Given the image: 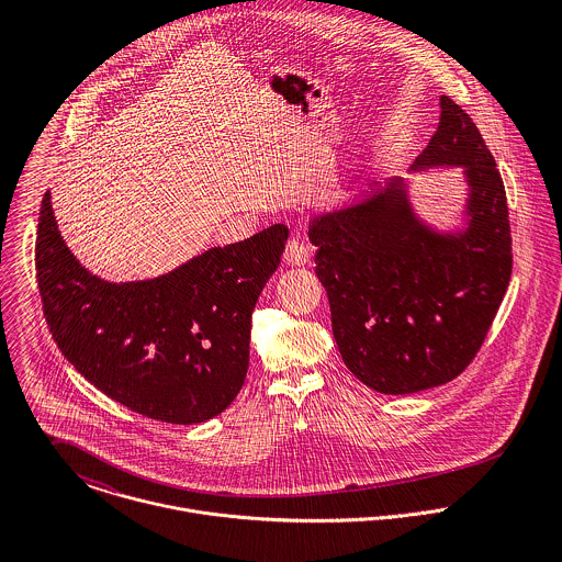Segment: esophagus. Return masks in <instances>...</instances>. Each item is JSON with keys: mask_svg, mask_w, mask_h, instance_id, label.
I'll use <instances>...</instances> for the list:
<instances>
[{"mask_svg": "<svg viewBox=\"0 0 562 562\" xmlns=\"http://www.w3.org/2000/svg\"><path fill=\"white\" fill-rule=\"evenodd\" d=\"M310 257H312V250H310V246L305 241L299 240V238H292V240L288 241V246H285V261L290 266H305L310 261Z\"/></svg>", "mask_w": 562, "mask_h": 562, "instance_id": "obj_1", "label": "esophagus"}]
</instances>
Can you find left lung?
<instances>
[{
	"label": "left lung",
	"instance_id": "left-lung-1",
	"mask_svg": "<svg viewBox=\"0 0 562 562\" xmlns=\"http://www.w3.org/2000/svg\"><path fill=\"white\" fill-rule=\"evenodd\" d=\"M461 166L468 225H424L404 179L310 225L316 274L346 368L379 394H415L457 379L476 357L506 294L513 252L504 181L476 123L450 97L413 170Z\"/></svg>",
	"mask_w": 562,
	"mask_h": 562
}]
</instances>
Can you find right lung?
Segmentation results:
<instances>
[{
	"label": "right lung",
	"mask_w": 562,
	"mask_h": 562,
	"mask_svg": "<svg viewBox=\"0 0 562 562\" xmlns=\"http://www.w3.org/2000/svg\"><path fill=\"white\" fill-rule=\"evenodd\" d=\"M288 234L272 225L156 279L110 283L74 257L45 192L36 234L45 321L67 361L108 398L168 424L212 419L244 385L250 316Z\"/></svg>",
	"instance_id": "add662e5"
}]
</instances>
